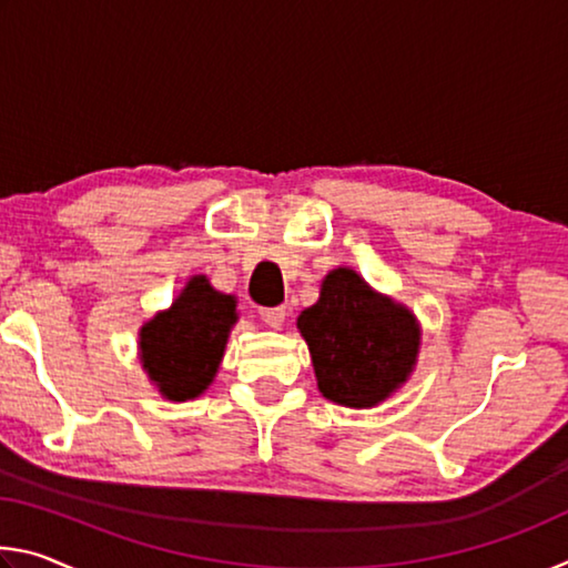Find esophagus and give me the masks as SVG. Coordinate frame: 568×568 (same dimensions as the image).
Returning a JSON list of instances; mask_svg holds the SVG:
<instances>
[{
	"label": "esophagus",
	"mask_w": 568,
	"mask_h": 568,
	"mask_svg": "<svg viewBox=\"0 0 568 568\" xmlns=\"http://www.w3.org/2000/svg\"><path fill=\"white\" fill-rule=\"evenodd\" d=\"M261 318L265 321V325H271V328H281L285 323V307H261Z\"/></svg>",
	"instance_id": "1"
}]
</instances>
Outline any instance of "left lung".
Returning <instances> with one entry per match:
<instances>
[{"mask_svg": "<svg viewBox=\"0 0 568 568\" xmlns=\"http://www.w3.org/2000/svg\"><path fill=\"white\" fill-rule=\"evenodd\" d=\"M297 331L307 343L318 388L348 408H371L413 373L420 328L406 305L381 295L351 271L335 267L318 303L305 307Z\"/></svg>", "mask_w": 568, "mask_h": 568, "instance_id": "left-lung-1", "label": "left lung"}]
</instances>
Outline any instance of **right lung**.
Here are the masks:
<instances>
[{"instance_id": "add662e5", "label": "right lung", "mask_w": 568, "mask_h": 568, "mask_svg": "<svg viewBox=\"0 0 568 568\" xmlns=\"http://www.w3.org/2000/svg\"><path fill=\"white\" fill-rule=\"evenodd\" d=\"M237 301L205 275L190 277L168 311L140 328V361L168 400H190L213 383L223 361Z\"/></svg>"}]
</instances>
